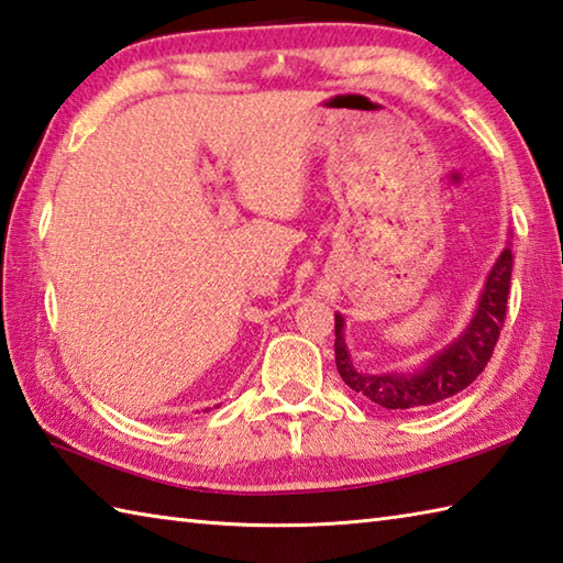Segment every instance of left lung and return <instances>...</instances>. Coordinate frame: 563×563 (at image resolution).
I'll use <instances>...</instances> for the list:
<instances>
[{"label": "left lung", "instance_id": "left-lung-1", "mask_svg": "<svg viewBox=\"0 0 563 563\" xmlns=\"http://www.w3.org/2000/svg\"><path fill=\"white\" fill-rule=\"evenodd\" d=\"M512 277V250L505 247L485 282L478 309L465 331L433 355L417 373H360L343 338V316L335 313V367L345 385L387 411L423 409L459 395L490 363L507 313Z\"/></svg>", "mask_w": 563, "mask_h": 563}]
</instances>
